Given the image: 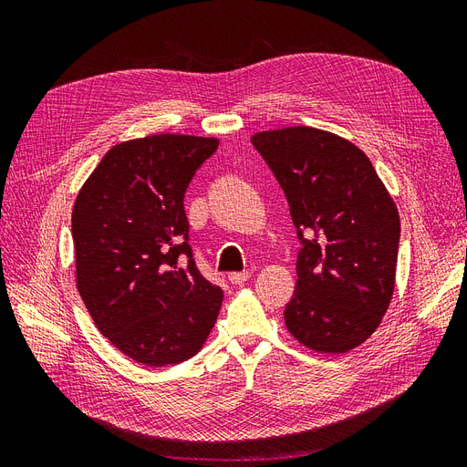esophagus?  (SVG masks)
Here are the masks:
<instances>
[{
    "instance_id": "esophagus-1",
    "label": "esophagus",
    "mask_w": 467,
    "mask_h": 467,
    "mask_svg": "<svg viewBox=\"0 0 467 467\" xmlns=\"http://www.w3.org/2000/svg\"><path fill=\"white\" fill-rule=\"evenodd\" d=\"M228 278L234 282V285H244L245 280L251 278V271H242V273H230Z\"/></svg>"
}]
</instances>
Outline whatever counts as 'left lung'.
I'll return each instance as SVG.
<instances>
[{
  "label": "left lung",
  "instance_id": "1",
  "mask_svg": "<svg viewBox=\"0 0 467 467\" xmlns=\"http://www.w3.org/2000/svg\"><path fill=\"white\" fill-rule=\"evenodd\" d=\"M251 144L285 191L300 239L288 331L319 352L358 347L393 294L401 225L389 192L366 153L331 132L292 126Z\"/></svg>",
  "mask_w": 467,
  "mask_h": 467
}]
</instances>
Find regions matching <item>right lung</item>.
Masks as SVG:
<instances>
[{"instance_id":"add662e5","label":"right lung","mask_w":467,"mask_h":467,"mask_svg":"<svg viewBox=\"0 0 467 467\" xmlns=\"http://www.w3.org/2000/svg\"><path fill=\"white\" fill-rule=\"evenodd\" d=\"M216 138L155 134L110 148L72 212L78 290L109 341L148 366L185 362L223 292L192 257L182 199Z\"/></svg>"}]
</instances>
